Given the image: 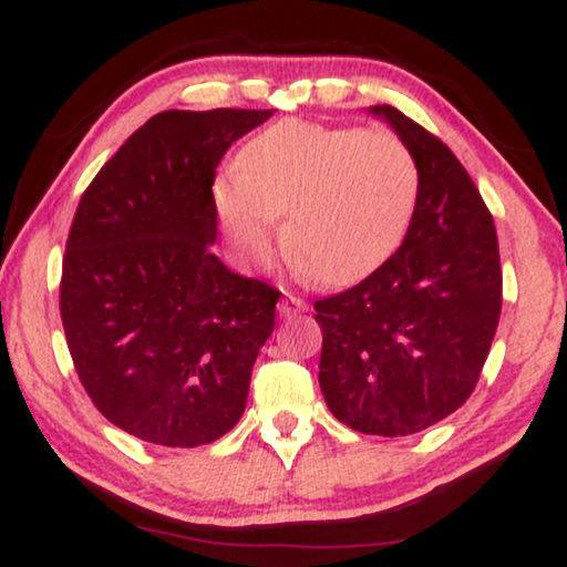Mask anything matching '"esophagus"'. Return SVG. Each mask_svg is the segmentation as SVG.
<instances>
[{"instance_id":"obj_1","label":"esophagus","mask_w":567,"mask_h":567,"mask_svg":"<svg viewBox=\"0 0 567 567\" xmlns=\"http://www.w3.org/2000/svg\"><path fill=\"white\" fill-rule=\"evenodd\" d=\"M278 312H281L284 317H293V315H301L307 312V301L293 297V293H286V297L278 301Z\"/></svg>"}]
</instances>
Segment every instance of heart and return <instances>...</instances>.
Listing matches in <instances>:
<instances>
[{"label":"heart","instance_id":"1","mask_svg":"<svg viewBox=\"0 0 567 567\" xmlns=\"http://www.w3.org/2000/svg\"><path fill=\"white\" fill-rule=\"evenodd\" d=\"M421 200V167L392 131L281 121L239 154V173L214 183L224 235L252 266L281 239L328 286L377 274L405 243Z\"/></svg>","mask_w":567,"mask_h":567}]
</instances>
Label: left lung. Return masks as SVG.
<instances>
[{
    "label": "left lung",
    "mask_w": 567,
    "mask_h": 567,
    "mask_svg": "<svg viewBox=\"0 0 567 567\" xmlns=\"http://www.w3.org/2000/svg\"><path fill=\"white\" fill-rule=\"evenodd\" d=\"M413 150L421 200L405 243L353 289L315 301L320 390L371 436H410L475 390L501 317L493 216L452 150L392 105L369 107Z\"/></svg>",
    "instance_id": "left-lung-1"
}]
</instances>
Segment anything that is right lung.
Segmentation results:
<instances>
[{"label":"right lung","instance_id":"add662e5","mask_svg":"<svg viewBox=\"0 0 567 567\" xmlns=\"http://www.w3.org/2000/svg\"><path fill=\"white\" fill-rule=\"evenodd\" d=\"M274 111H165L105 162L76 206L61 322L95 408L159 446L237 425L281 293L216 258V167Z\"/></svg>","mask_w":567,"mask_h":567}]
</instances>
